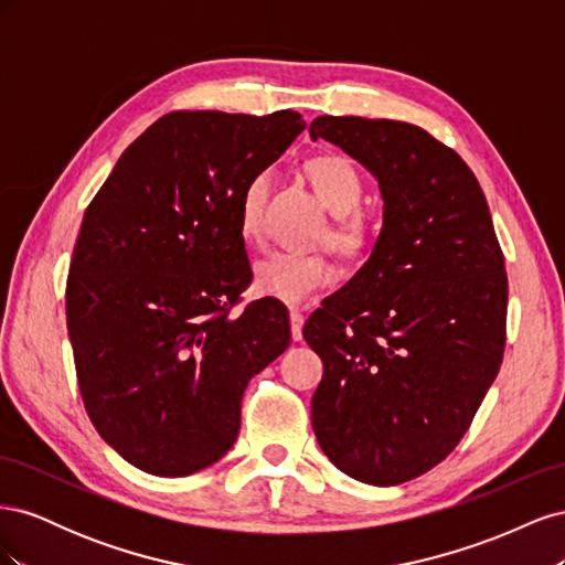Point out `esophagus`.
<instances>
[{"mask_svg":"<svg viewBox=\"0 0 565 565\" xmlns=\"http://www.w3.org/2000/svg\"><path fill=\"white\" fill-rule=\"evenodd\" d=\"M289 324H292V337L299 341L303 330V313L299 309H289Z\"/></svg>","mask_w":565,"mask_h":565,"instance_id":"1","label":"esophagus"}]
</instances>
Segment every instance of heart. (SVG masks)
<instances>
[{"instance_id": "1", "label": "heart", "mask_w": 565, "mask_h": 565, "mask_svg": "<svg viewBox=\"0 0 565 565\" xmlns=\"http://www.w3.org/2000/svg\"><path fill=\"white\" fill-rule=\"evenodd\" d=\"M306 174L324 210L334 216H349L358 210L363 200V183L353 164L339 156H320L306 164ZM268 188V177H252L237 204V231L247 243L259 237L262 204ZM328 241L341 254H361L367 247V231L355 218H337L328 228ZM332 264L322 254H295V252H273L254 264V292L278 299L282 303H301L309 299L316 289L330 285Z\"/></svg>"}]
</instances>
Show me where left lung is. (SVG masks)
I'll return each instance as SVG.
<instances>
[{
  "mask_svg": "<svg viewBox=\"0 0 565 565\" xmlns=\"http://www.w3.org/2000/svg\"><path fill=\"white\" fill-rule=\"evenodd\" d=\"M309 131L361 162L384 200L370 259L303 324L324 367L313 431L355 481L398 486L455 450L498 377L504 254L473 172L429 131L334 115Z\"/></svg>",
  "mask_w": 565,
  "mask_h": 565,
  "instance_id": "obj_1",
  "label": "left lung"
}]
</instances>
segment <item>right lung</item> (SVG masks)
Instances as JSON below:
<instances>
[{
	"mask_svg": "<svg viewBox=\"0 0 565 565\" xmlns=\"http://www.w3.org/2000/svg\"><path fill=\"white\" fill-rule=\"evenodd\" d=\"M264 117L177 110L117 160L84 212L65 287L87 415L136 469L188 476L224 457L243 393L289 347V316L252 282L237 204L303 131Z\"/></svg>",
	"mask_w": 565,
	"mask_h": 565,
	"instance_id": "1",
	"label": "right lung"
}]
</instances>
